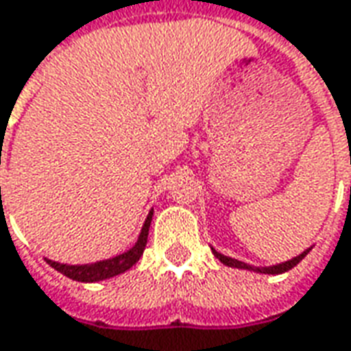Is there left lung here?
Here are the masks:
<instances>
[{"label":"left lung","mask_w":351,"mask_h":351,"mask_svg":"<svg viewBox=\"0 0 351 351\" xmlns=\"http://www.w3.org/2000/svg\"><path fill=\"white\" fill-rule=\"evenodd\" d=\"M310 252V249H306V251L302 252V254H298V256H295V258H291V261L287 262H281V264H278V266H268V268H254V266H249V264H245V262L241 261H235V258H230V256H224V254H220L218 251H215L213 249V254L217 256L218 261L222 262V264H226V266H230V268H241V269H252V271H258V274H271V276H276V274H283V271H289L291 268H295L298 262L302 261L304 256Z\"/></svg>","instance_id":"obj_1"}]
</instances>
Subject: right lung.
<instances>
[{
  "mask_svg": "<svg viewBox=\"0 0 351 351\" xmlns=\"http://www.w3.org/2000/svg\"><path fill=\"white\" fill-rule=\"evenodd\" d=\"M152 215H154V210H150V215L146 217V222H144L141 235H138V241L129 251L123 252V254H117L114 258L95 262V264H82V266L60 264V262L49 261V258H45V261L56 271L64 274L66 278L73 279V281H83V283H93V281H102V279H110L114 278V276H119V274H123L129 268H133L134 264L138 262V258L142 256L144 249H146V243H148V230H150L152 224Z\"/></svg>",
  "mask_w": 351,
  "mask_h": 351,
  "instance_id": "1",
  "label": "right lung"
}]
</instances>
